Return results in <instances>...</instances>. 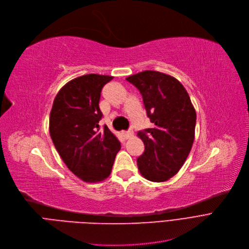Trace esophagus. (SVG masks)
<instances>
[{
	"label": "esophagus",
	"instance_id": "obj_1",
	"mask_svg": "<svg viewBox=\"0 0 249 249\" xmlns=\"http://www.w3.org/2000/svg\"><path fill=\"white\" fill-rule=\"evenodd\" d=\"M123 136H124V139H129V138H131L132 136H133V132H131V131H127V132H124L123 133Z\"/></svg>",
	"mask_w": 249,
	"mask_h": 249
}]
</instances>
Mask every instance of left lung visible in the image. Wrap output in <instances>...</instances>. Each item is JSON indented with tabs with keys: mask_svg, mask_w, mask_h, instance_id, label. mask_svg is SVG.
<instances>
[{
	"mask_svg": "<svg viewBox=\"0 0 249 249\" xmlns=\"http://www.w3.org/2000/svg\"><path fill=\"white\" fill-rule=\"evenodd\" d=\"M126 81L143 96L153 128L138 133L145 151L137 159L138 168L146 179L168 180L182 167L195 140L196 114L181 83L156 71H144Z\"/></svg>",
	"mask_w": 249,
	"mask_h": 249,
	"instance_id": "1",
	"label": "left lung"
}]
</instances>
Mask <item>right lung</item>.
<instances>
[{"mask_svg":"<svg viewBox=\"0 0 249 249\" xmlns=\"http://www.w3.org/2000/svg\"><path fill=\"white\" fill-rule=\"evenodd\" d=\"M112 76L88 74L73 79L58 91L50 116V134L61 158L80 179L98 182L107 178L121 143L104 125L100 93Z\"/></svg>","mask_w":249,"mask_h":249,"instance_id":"1","label":"right lung"}]
</instances>
